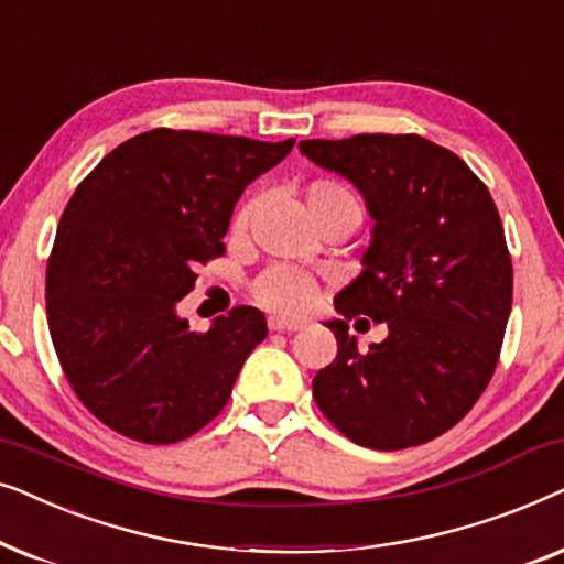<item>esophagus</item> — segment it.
<instances>
[{
	"label": "esophagus",
	"instance_id": "1",
	"mask_svg": "<svg viewBox=\"0 0 564 564\" xmlns=\"http://www.w3.org/2000/svg\"><path fill=\"white\" fill-rule=\"evenodd\" d=\"M300 328H303V323H297V321L269 318V330H288V334H292V330H300Z\"/></svg>",
	"mask_w": 564,
	"mask_h": 564
}]
</instances>
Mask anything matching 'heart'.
<instances>
[{
  "instance_id": "heart-1",
  "label": "heart",
  "mask_w": 564,
  "mask_h": 564,
  "mask_svg": "<svg viewBox=\"0 0 564 564\" xmlns=\"http://www.w3.org/2000/svg\"><path fill=\"white\" fill-rule=\"evenodd\" d=\"M305 203L311 210L313 220H318L321 215L341 205H357V199L341 182L334 180H318L305 189ZM257 210V199L246 203L234 218V234L241 236L249 228L251 215ZM253 297L261 307L267 311L280 313V315H305L313 311V305L318 303V284L313 282V276H307L297 269L290 267H272L264 274L257 276V282L251 284Z\"/></svg>"
}]
</instances>
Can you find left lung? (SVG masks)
Instances as JSON below:
<instances>
[{"instance_id": "8db88e82", "label": "left lung", "mask_w": 564, "mask_h": 564, "mask_svg": "<svg viewBox=\"0 0 564 564\" xmlns=\"http://www.w3.org/2000/svg\"><path fill=\"white\" fill-rule=\"evenodd\" d=\"M361 192L372 241L328 321L338 354L313 380L323 415L369 449L426 444L465 419L496 372L513 269L490 192L457 153L421 135L300 141ZM389 326L359 352L345 321ZM368 323V322H367Z\"/></svg>"}]
</instances>
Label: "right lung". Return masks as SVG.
Listing matches in <instances>:
<instances>
[{
  "mask_svg": "<svg viewBox=\"0 0 564 564\" xmlns=\"http://www.w3.org/2000/svg\"><path fill=\"white\" fill-rule=\"evenodd\" d=\"M295 145L156 128L107 153L61 215L45 311L76 398L105 426L174 444L207 426L267 318L238 305L195 334L176 303L226 253L243 189Z\"/></svg>",
  "mask_w": 564,
  "mask_h": 564,
  "instance_id": "obj_1",
  "label": "right lung"
}]
</instances>
